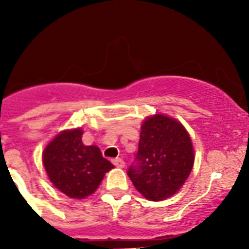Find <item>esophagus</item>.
<instances>
[{"mask_svg": "<svg viewBox=\"0 0 249 249\" xmlns=\"http://www.w3.org/2000/svg\"><path fill=\"white\" fill-rule=\"evenodd\" d=\"M113 164H114L117 167H119V169H123V167H124V165H125V162L123 161L122 159H119V158H118V159L113 160Z\"/></svg>", "mask_w": 249, "mask_h": 249, "instance_id": "34e87169", "label": "esophagus"}]
</instances>
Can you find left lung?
Listing matches in <instances>:
<instances>
[{
  "label": "left lung",
  "instance_id": "8db88e82",
  "mask_svg": "<svg viewBox=\"0 0 249 249\" xmlns=\"http://www.w3.org/2000/svg\"><path fill=\"white\" fill-rule=\"evenodd\" d=\"M194 158L185 127L173 118L155 114L142 123L136 164L130 166L127 176L145 199L161 201L184 184Z\"/></svg>",
  "mask_w": 249,
  "mask_h": 249
}]
</instances>
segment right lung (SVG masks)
Here are the masks:
<instances>
[{"instance_id": "right-lung-1", "label": "right lung", "mask_w": 249, "mask_h": 249, "mask_svg": "<svg viewBox=\"0 0 249 249\" xmlns=\"http://www.w3.org/2000/svg\"><path fill=\"white\" fill-rule=\"evenodd\" d=\"M82 129L65 130L44 148L43 165L50 182L71 199H84L99 188L113 165L96 145H84Z\"/></svg>"}]
</instances>
